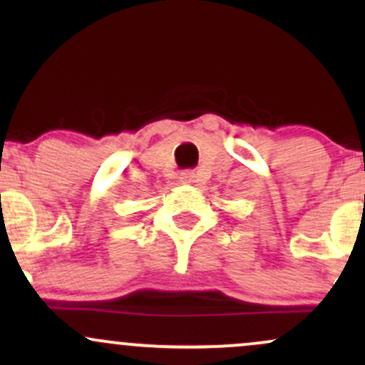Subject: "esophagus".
I'll return each instance as SVG.
<instances>
[{"label":"esophagus","instance_id":"1","mask_svg":"<svg viewBox=\"0 0 365 365\" xmlns=\"http://www.w3.org/2000/svg\"><path fill=\"white\" fill-rule=\"evenodd\" d=\"M180 182H182L183 185H192V183L195 182V173L194 171H182V173H180Z\"/></svg>","mask_w":365,"mask_h":365}]
</instances>
